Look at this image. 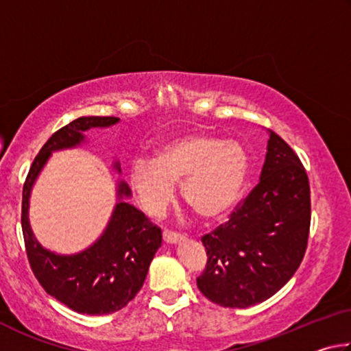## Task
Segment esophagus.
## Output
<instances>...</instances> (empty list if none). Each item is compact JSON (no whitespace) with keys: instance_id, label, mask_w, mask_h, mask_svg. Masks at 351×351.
Returning <instances> with one entry per match:
<instances>
[{"instance_id":"obj_1","label":"esophagus","mask_w":351,"mask_h":351,"mask_svg":"<svg viewBox=\"0 0 351 351\" xmlns=\"http://www.w3.org/2000/svg\"><path fill=\"white\" fill-rule=\"evenodd\" d=\"M162 237H164V241L169 243V245H175V243L182 240V235H181V234L171 232V230H164Z\"/></svg>"}]
</instances>
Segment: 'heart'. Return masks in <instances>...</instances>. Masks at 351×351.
Returning a JSON list of instances; mask_svg holds the SVG:
<instances>
[{
  "instance_id": "heart-1",
  "label": "heart",
  "mask_w": 351,
  "mask_h": 351,
  "mask_svg": "<svg viewBox=\"0 0 351 351\" xmlns=\"http://www.w3.org/2000/svg\"><path fill=\"white\" fill-rule=\"evenodd\" d=\"M247 176V154L240 144L206 133H189L165 142L152 161L139 159L130 184L148 212L159 213L181 182V197L204 219L228 213L239 199Z\"/></svg>"
}]
</instances>
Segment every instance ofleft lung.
I'll return each mask as SVG.
<instances>
[{
  "label": "left lung",
  "mask_w": 351,
  "mask_h": 351,
  "mask_svg": "<svg viewBox=\"0 0 351 351\" xmlns=\"http://www.w3.org/2000/svg\"><path fill=\"white\" fill-rule=\"evenodd\" d=\"M310 181L287 142L271 132L260 182L229 219L201 237L207 263L197 278L213 304L247 308L274 295L299 268L311 223Z\"/></svg>",
  "instance_id": "left-lung-1"
}]
</instances>
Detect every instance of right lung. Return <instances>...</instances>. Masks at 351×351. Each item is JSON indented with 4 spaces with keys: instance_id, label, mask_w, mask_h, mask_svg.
Segmentation results:
<instances>
[{
    "instance_id": "right-lung-1",
    "label": "right lung",
    "mask_w": 351,
    "mask_h": 351,
    "mask_svg": "<svg viewBox=\"0 0 351 351\" xmlns=\"http://www.w3.org/2000/svg\"><path fill=\"white\" fill-rule=\"evenodd\" d=\"M116 122L119 117L114 116L79 117L57 130L35 156L23 186L21 229L34 276L47 294L82 314H111L134 299L161 246V229L134 206L122 201L123 197H130V189L121 182L119 203L104 235L80 254L57 255L35 240L27 219L29 195L51 152L79 145L83 141L82 132L110 127ZM114 167L121 170L117 162Z\"/></svg>"
}]
</instances>
